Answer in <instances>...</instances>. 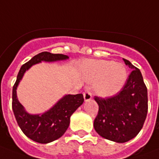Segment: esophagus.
<instances>
[{
	"instance_id": "esophagus-1",
	"label": "esophagus",
	"mask_w": 159,
	"mask_h": 159,
	"mask_svg": "<svg viewBox=\"0 0 159 159\" xmlns=\"http://www.w3.org/2000/svg\"><path fill=\"white\" fill-rule=\"evenodd\" d=\"M84 95V100L85 101H89V100H91V98H92V94L90 91H86L83 93Z\"/></svg>"
}]
</instances>
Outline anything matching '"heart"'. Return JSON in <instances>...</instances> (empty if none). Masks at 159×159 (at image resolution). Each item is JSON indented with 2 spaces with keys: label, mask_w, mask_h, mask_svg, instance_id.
<instances>
[{
  "label": "heart",
  "mask_w": 159,
  "mask_h": 159,
  "mask_svg": "<svg viewBox=\"0 0 159 159\" xmlns=\"http://www.w3.org/2000/svg\"><path fill=\"white\" fill-rule=\"evenodd\" d=\"M82 70L89 82H95V92L101 97L116 95L127 78L126 67L110 60H86L82 64Z\"/></svg>",
  "instance_id": "obj_1"
}]
</instances>
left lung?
<instances>
[{
    "mask_svg": "<svg viewBox=\"0 0 159 159\" xmlns=\"http://www.w3.org/2000/svg\"><path fill=\"white\" fill-rule=\"evenodd\" d=\"M133 70L122 90L110 97L95 96L99 105L94 128L100 136L117 143L133 139L143 127L148 112V92L139 68L127 59Z\"/></svg>",
    "mask_w": 159,
    "mask_h": 159,
    "instance_id": "8db88e82",
    "label": "left lung"
}]
</instances>
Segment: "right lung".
Segmentation results:
<instances>
[{
	"instance_id": "obj_1",
	"label": "right lung",
	"mask_w": 159,
	"mask_h": 159,
	"mask_svg": "<svg viewBox=\"0 0 159 159\" xmlns=\"http://www.w3.org/2000/svg\"><path fill=\"white\" fill-rule=\"evenodd\" d=\"M67 59L68 56L62 54L47 51L39 53L21 67L13 86L12 109L18 125L26 136L36 142L47 144L61 137L69 126L71 115L83 103V95H67L43 114L32 115L26 112L17 99V86L24 73L33 64L42 61L54 62Z\"/></svg>"
}]
</instances>
